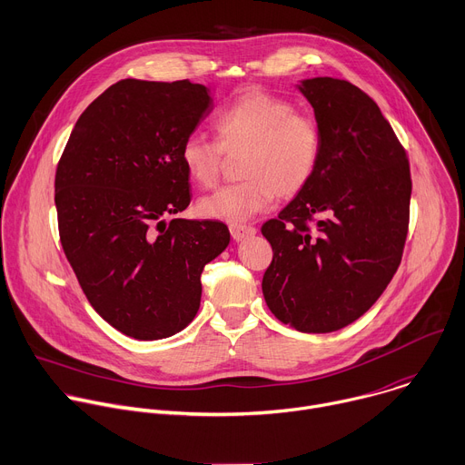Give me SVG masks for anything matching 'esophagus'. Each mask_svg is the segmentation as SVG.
<instances>
[{
    "label": "esophagus",
    "mask_w": 465,
    "mask_h": 465,
    "mask_svg": "<svg viewBox=\"0 0 465 465\" xmlns=\"http://www.w3.org/2000/svg\"><path fill=\"white\" fill-rule=\"evenodd\" d=\"M230 233H232L233 241H244V239L253 237L257 232H255V228L246 226V224H232L230 226Z\"/></svg>",
    "instance_id": "34e87169"
}]
</instances>
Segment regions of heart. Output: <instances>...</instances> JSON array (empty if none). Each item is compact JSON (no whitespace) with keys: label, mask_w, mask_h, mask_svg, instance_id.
I'll use <instances>...</instances> for the list:
<instances>
[{"label":"heart","mask_w":465,"mask_h":465,"mask_svg":"<svg viewBox=\"0 0 465 465\" xmlns=\"http://www.w3.org/2000/svg\"><path fill=\"white\" fill-rule=\"evenodd\" d=\"M213 129L217 142L201 133L184 138L181 159L188 175L210 188L221 175L223 151H242L239 173L244 181L201 199L199 212L208 219L244 223L270 208L275 195H297L316 172L320 127L284 98L246 91L217 113Z\"/></svg>","instance_id":"b5f03b06"}]
</instances>
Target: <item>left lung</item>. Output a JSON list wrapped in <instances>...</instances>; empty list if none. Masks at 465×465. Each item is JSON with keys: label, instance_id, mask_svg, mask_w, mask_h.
Instances as JSON below:
<instances>
[{"label": "left lung", "instance_id": "left-lung-1", "mask_svg": "<svg viewBox=\"0 0 465 465\" xmlns=\"http://www.w3.org/2000/svg\"><path fill=\"white\" fill-rule=\"evenodd\" d=\"M295 87L314 109L322 153L312 179L261 230L273 250L262 295L284 325L327 334L361 318L398 270L412 184L371 96L331 76Z\"/></svg>", "mask_w": 465, "mask_h": 465}]
</instances>
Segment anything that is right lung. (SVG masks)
I'll return each mask as SVG.
<instances>
[{
	"label": "right lung",
	"mask_w": 465,
	"mask_h": 465,
	"mask_svg": "<svg viewBox=\"0 0 465 465\" xmlns=\"http://www.w3.org/2000/svg\"><path fill=\"white\" fill-rule=\"evenodd\" d=\"M213 107L203 84L120 80L80 114L60 159L64 252L91 306L129 338L184 331L204 266L230 244L219 221H166L190 204L181 147Z\"/></svg>",
	"instance_id": "right-lung-1"
}]
</instances>
